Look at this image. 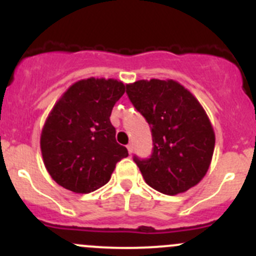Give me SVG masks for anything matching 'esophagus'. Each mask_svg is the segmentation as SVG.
I'll return each mask as SVG.
<instances>
[{
  "label": "esophagus",
  "instance_id": "obj_1",
  "mask_svg": "<svg viewBox=\"0 0 256 256\" xmlns=\"http://www.w3.org/2000/svg\"><path fill=\"white\" fill-rule=\"evenodd\" d=\"M128 154H132V151H134L132 144H128Z\"/></svg>",
  "mask_w": 256,
  "mask_h": 256
}]
</instances>
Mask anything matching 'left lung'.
Returning a JSON list of instances; mask_svg holds the SVG:
<instances>
[{
    "mask_svg": "<svg viewBox=\"0 0 256 256\" xmlns=\"http://www.w3.org/2000/svg\"><path fill=\"white\" fill-rule=\"evenodd\" d=\"M126 94L152 134L150 158H134L146 184L165 195L198 185L215 148L214 128L198 98L178 81L158 78L128 84Z\"/></svg>",
    "mask_w": 256,
    "mask_h": 256,
    "instance_id": "8db88e82",
    "label": "left lung"
}]
</instances>
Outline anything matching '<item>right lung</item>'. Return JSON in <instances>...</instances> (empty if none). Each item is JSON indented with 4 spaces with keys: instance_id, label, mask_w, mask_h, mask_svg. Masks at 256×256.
Segmentation results:
<instances>
[{
    "instance_id": "right-lung-1",
    "label": "right lung",
    "mask_w": 256,
    "mask_h": 256,
    "mask_svg": "<svg viewBox=\"0 0 256 256\" xmlns=\"http://www.w3.org/2000/svg\"><path fill=\"white\" fill-rule=\"evenodd\" d=\"M126 86L114 78H90L71 85L42 128V158L51 178L76 194H88L108 182L125 146L116 142L111 111Z\"/></svg>"
}]
</instances>
